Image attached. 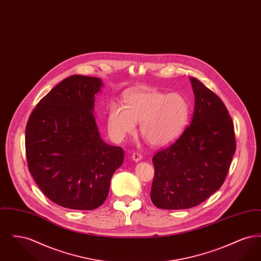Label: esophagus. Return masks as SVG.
<instances>
[{"label":"esophagus","instance_id":"1","mask_svg":"<svg viewBox=\"0 0 261 261\" xmlns=\"http://www.w3.org/2000/svg\"><path fill=\"white\" fill-rule=\"evenodd\" d=\"M142 159H143V156H142V154L139 153V152H134V153L132 154V160H133V162H140Z\"/></svg>","mask_w":261,"mask_h":261}]
</instances>
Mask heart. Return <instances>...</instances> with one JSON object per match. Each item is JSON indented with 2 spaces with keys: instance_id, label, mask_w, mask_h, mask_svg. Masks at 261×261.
<instances>
[{
  "instance_id": "b5f03b06",
  "label": "heart",
  "mask_w": 261,
  "mask_h": 261,
  "mask_svg": "<svg viewBox=\"0 0 261 261\" xmlns=\"http://www.w3.org/2000/svg\"><path fill=\"white\" fill-rule=\"evenodd\" d=\"M190 116V106L178 93H163L151 88L128 91L124 105L112 102L108 111V129L120 141L136 129L153 147H165L180 136Z\"/></svg>"
}]
</instances>
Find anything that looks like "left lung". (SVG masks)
Returning <instances> with one entry per match:
<instances>
[{
    "instance_id": "8db88e82",
    "label": "left lung",
    "mask_w": 261,
    "mask_h": 261,
    "mask_svg": "<svg viewBox=\"0 0 261 261\" xmlns=\"http://www.w3.org/2000/svg\"><path fill=\"white\" fill-rule=\"evenodd\" d=\"M190 81L193 119L171 146L152 158L150 199L162 210H187L210 198L222 186L236 150L234 124L223 101L198 79Z\"/></svg>"
}]
</instances>
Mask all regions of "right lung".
<instances>
[{"label":"right lung","instance_id":"1","mask_svg":"<svg viewBox=\"0 0 261 261\" xmlns=\"http://www.w3.org/2000/svg\"><path fill=\"white\" fill-rule=\"evenodd\" d=\"M98 77L71 75L53 88L25 129L28 169L47 198L65 208L92 211L110 191L124 151L99 136L94 115Z\"/></svg>","mask_w":261,"mask_h":261}]
</instances>
